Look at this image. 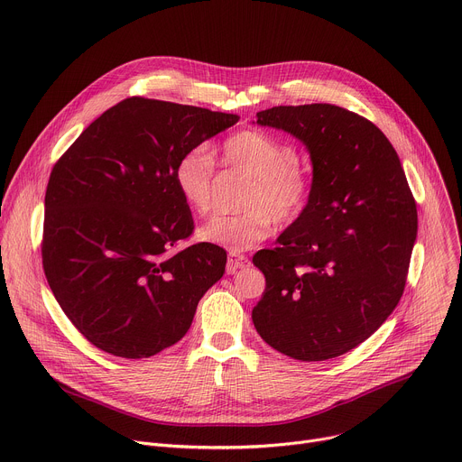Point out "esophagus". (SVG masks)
I'll return each instance as SVG.
<instances>
[{"label":"esophagus","mask_w":462,"mask_h":462,"mask_svg":"<svg viewBox=\"0 0 462 462\" xmlns=\"http://www.w3.org/2000/svg\"><path fill=\"white\" fill-rule=\"evenodd\" d=\"M248 257L243 255V254H236V252H230L228 254V265H226V273L228 274H234L236 271H241L245 267H248Z\"/></svg>","instance_id":"34e87169"}]
</instances>
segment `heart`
<instances>
[{
  "label": "heart",
  "instance_id": "b5f03b06",
  "mask_svg": "<svg viewBox=\"0 0 462 462\" xmlns=\"http://www.w3.org/2000/svg\"><path fill=\"white\" fill-rule=\"evenodd\" d=\"M226 166L239 168L254 177L243 205L245 212L216 216L205 223L197 237L205 243L245 252L267 239L276 221L289 225L296 221L309 205L312 184L298 166V152L261 131H241L221 146ZM216 162L205 148L186 152L175 166V186L182 201L197 214L212 208Z\"/></svg>",
  "mask_w": 462,
  "mask_h": 462
}]
</instances>
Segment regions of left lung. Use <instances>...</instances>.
I'll return each instance as SVG.
<instances>
[{
	"label": "left lung",
	"mask_w": 462,
	"mask_h": 462,
	"mask_svg": "<svg viewBox=\"0 0 462 462\" xmlns=\"http://www.w3.org/2000/svg\"><path fill=\"white\" fill-rule=\"evenodd\" d=\"M305 144L312 191L273 250L252 261L265 292L252 310L259 337L301 362L340 356L399 305L417 239V205L401 159L367 118L333 104L255 115Z\"/></svg>",
	"instance_id": "8db88e82"
}]
</instances>
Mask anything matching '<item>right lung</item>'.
Segmentation results:
<instances>
[{
    "mask_svg": "<svg viewBox=\"0 0 462 462\" xmlns=\"http://www.w3.org/2000/svg\"><path fill=\"white\" fill-rule=\"evenodd\" d=\"M237 115L131 97L91 122L54 164L42 257L61 310L98 349L148 358L177 344L225 274L226 252L197 243L175 186L179 159Z\"/></svg>",
    "mask_w": 462,
    "mask_h": 462,
    "instance_id": "obj_1",
    "label": "right lung"
}]
</instances>
